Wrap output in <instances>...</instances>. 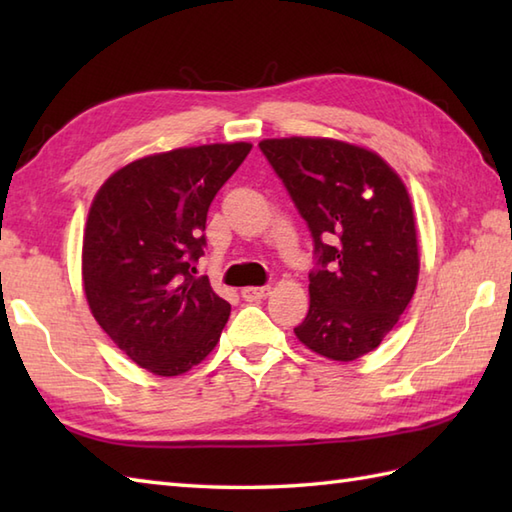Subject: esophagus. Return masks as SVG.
Segmentation results:
<instances>
[{"mask_svg": "<svg viewBox=\"0 0 512 512\" xmlns=\"http://www.w3.org/2000/svg\"><path fill=\"white\" fill-rule=\"evenodd\" d=\"M270 295V288L268 286H248L242 290V297L246 301H262Z\"/></svg>", "mask_w": 512, "mask_h": 512, "instance_id": "obj_1", "label": "esophagus"}]
</instances>
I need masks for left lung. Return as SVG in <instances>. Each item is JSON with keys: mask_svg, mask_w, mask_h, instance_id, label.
Here are the masks:
<instances>
[{"mask_svg": "<svg viewBox=\"0 0 512 512\" xmlns=\"http://www.w3.org/2000/svg\"><path fill=\"white\" fill-rule=\"evenodd\" d=\"M308 222L317 268L297 339L332 361L376 350L418 284V237L405 184L378 154L332 138L259 143Z\"/></svg>", "mask_w": 512, "mask_h": 512, "instance_id": "8db88e82", "label": "left lung"}]
</instances>
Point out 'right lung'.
<instances>
[{
    "instance_id": "right-lung-1",
    "label": "right lung",
    "mask_w": 512,
    "mask_h": 512,
    "mask_svg": "<svg viewBox=\"0 0 512 512\" xmlns=\"http://www.w3.org/2000/svg\"><path fill=\"white\" fill-rule=\"evenodd\" d=\"M250 143L182 147L129 162L105 180L83 235V288L94 319L156 376L202 363L220 341L231 303L209 277L206 213Z\"/></svg>"
}]
</instances>
